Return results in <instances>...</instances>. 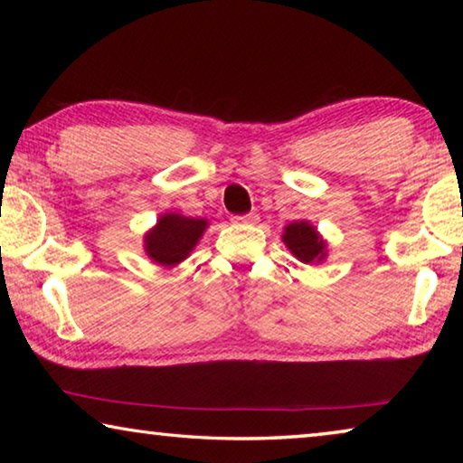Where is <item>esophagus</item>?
<instances>
[{"label": "esophagus", "mask_w": 463, "mask_h": 463, "mask_svg": "<svg viewBox=\"0 0 463 463\" xmlns=\"http://www.w3.org/2000/svg\"><path fill=\"white\" fill-rule=\"evenodd\" d=\"M232 221L237 222V224H257V222H260V214L249 213V214H245V216H234Z\"/></svg>", "instance_id": "obj_1"}]
</instances>
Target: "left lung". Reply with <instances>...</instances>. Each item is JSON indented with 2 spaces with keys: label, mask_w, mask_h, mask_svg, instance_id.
Here are the masks:
<instances>
[{
  "label": "left lung",
  "mask_w": 463,
  "mask_h": 463,
  "mask_svg": "<svg viewBox=\"0 0 463 463\" xmlns=\"http://www.w3.org/2000/svg\"><path fill=\"white\" fill-rule=\"evenodd\" d=\"M281 241L289 249L298 261L307 265H318L326 260L328 255V245L323 239V234L317 231L315 224L308 221H294L289 222L284 234H281Z\"/></svg>",
  "instance_id": "8db88e82"
}]
</instances>
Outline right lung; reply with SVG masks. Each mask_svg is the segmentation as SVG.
Listing matches in <instances>:
<instances>
[{
    "label": "right lung",
    "mask_w": 463,
    "mask_h": 463,
    "mask_svg": "<svg viewBox=\"0 0 463 463\" xmlns=\"http://www.w3.org/2000/svg\"><path fill=\"white\" fill-rule=\"evenodd\" d=\"M208 229L206 218H192L179 213H165L143 237V247L148 260L161 268H175L198 245Z\"/></svg>",
    "instance_id": "1"
}]
</instances>
